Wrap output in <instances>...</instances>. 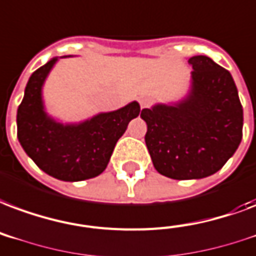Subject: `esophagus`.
I'll return each mask as SVG.
<instances>
[{"label":"esophagus","instance_id":"obj_1","mask_svg":"<svg viewBox=\"0 0 256 256\" xmlns=\"http://www.w3.org/2000/svg\"><path fill=\"white\" fill-rule=\"evenodd\" d=\"M139 102H140V108L143 109V108L150 106V104H151V100L147 98V97H142V98L139 100Z\"/></svg>","mask_w":256,"mask_h":256}]
</instances>
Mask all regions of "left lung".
Returning <instances> with one entry per match:
<instances>
[{
  "mask_svg": "<svg viewBox=\"0 0 256 256\" xmlns=\"http://www.w3.org/2000/svg\"><path fill=\"white\" fill-rule=\"evenodd\" d=\"M185 98L146 108V144L159 174L200 180L217 172L239 147L243 108L230 71L205 55L192 56Z\"/></svg>",
  "mask_w": 256,
  "mask_h": 256,
  "instance_id": "obj_1",
  "label": "left lung"
}]
</instances>
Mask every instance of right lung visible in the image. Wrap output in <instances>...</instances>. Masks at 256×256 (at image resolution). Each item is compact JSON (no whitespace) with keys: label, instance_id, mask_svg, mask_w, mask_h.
I'll return each mask as SVG.
<instances>
[{"label":"right lung","instance_id":"add662e5","mask_svg":"<svg viewBox=\"0 0 256 256\" xmlns=\"http://www.w3.org/2000/svg\"><path fill=\"white\" fill-rule=\"evenodd\" d=\"M56 62L58 58H52L30 76L17 109V138L26 155L48 176L67 182L89 180L106 168L117 140L139 116L140 105L132 101L76 124L54 120L44 109L43 84Z\"/></svg>","mask_w":256,"mask_h":256}]
</instances>
